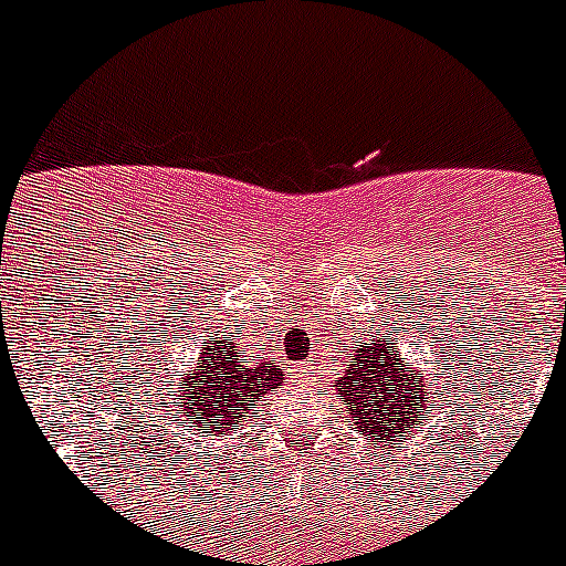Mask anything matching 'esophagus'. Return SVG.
Listing matches in <instances>:
<instances>
[{"label":"esophagus","mask_w":566,"mask_h":566,"mask_svg":"<svg viewBox=\"0 0 566 566\" xmlns=\"http://www.w3.org/2000/svg\"><path fill=\"white\" fill-rule=\"evenodd\" d=\"M289 371H292L294 382H306V377H308L306 365H289Z\"/></svg>","instance_id":"esophagus-1"}]
</instances>
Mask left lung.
I'll use <instances>...</instances> for the list:
<instances>
[{
    "label": "left lung",
    "mask_w": 566,
    "mask_h": 566,
    "mask_svg": "<svg viewBox=\"0 0 566 566\" xmlns=\"http://www.w3.org/2000/svg\"><path fill=\"white\" fill-rule=\"evenodd\" d=\"M343 408H348L365 439L399 442L413 433L411 424L424 417L428 382L405 368V357L394 352L391 339L359 345L352 363L337 379Z\"/></svg>",
    "instance_id": "left-lung-1"
}]
</instances>
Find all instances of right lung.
<instances>
[{
    "instance_id": "1",
    "label": "right lung",
    "mask_w": 566,
    "mask_h": 566,
    "mask_svg": "<svg viewBox=\"0 0 566 566\" xmlns=\"http://www.w3.org/2000/svg\"><path fill=\"white\" fill-rule=\"evenodd\" d=\"M227 334H214L207 339L192 371L178 374V385L169 397L178 399V442L187 448L192 437H229L247 419L254 405L263 402L272 388L283 385L286 371L272 359L258 365L240 363L238 343L223 339ZM201 442V439H198Z\"/></svg>"
}]
</instances>
